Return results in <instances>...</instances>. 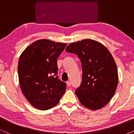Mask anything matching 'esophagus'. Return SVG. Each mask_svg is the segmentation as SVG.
Returning <instances> with one entry per match:
<instances>
[{
	"mask_svg": "<svg viewBox=\"0 0 134 134\" xmlns=\"http://www.w3.org/2000/svg\"><path fill=\"white\" fill-rule=\"evenodd\" d=\"M66 84H67V85L68 86V87H70V86H71V82L69 81V80H68V81L66 82Z\"/></svg>",
	"mask_w": 134,
	"mask_h": 134,
	"instance_id": "esophagus-1",
	"label": "esophagus"
}]
</instances>
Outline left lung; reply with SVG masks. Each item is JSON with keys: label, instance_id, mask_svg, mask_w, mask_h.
Wrapping results in <instances>:
<instances>
[{"label": "left lung", "instance_id": "1", "mask_svg": "<svg viewBox=\"0 0 134 134\" xmlns=\"http://www.w3.org/2000/svg\"><path fill=\"white\" fill-rule=\"evenodd\" d=\"M68 52L77 55L82 67V81L75 91L82 105L97 110L113 98L118 83V69L112 55L105 46L94 40L72 43Z\"/></svg>", "mask_w": 134, "mask_h": 134}]
</instances>
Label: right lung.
Returning <instances> with one entry per match:
<instances>
[{
  "instance_id": "obj_1",
  "label": "right lung",
  "mask_w": 134,
  "mask_h": 134,
  "mask_svg": "<svg viewBox=\"0 0 134 134\" xmlns=\"http://www.w3.org/2000/svg\"><path fill=\"white\" fill-rule=\"evenodd\" d=\"M66 44L42 39L27 46L18 62L22 92L35 108L46 110L59 102L66 89L57 76V58Z\"/></svg>"
}]
</instances>
